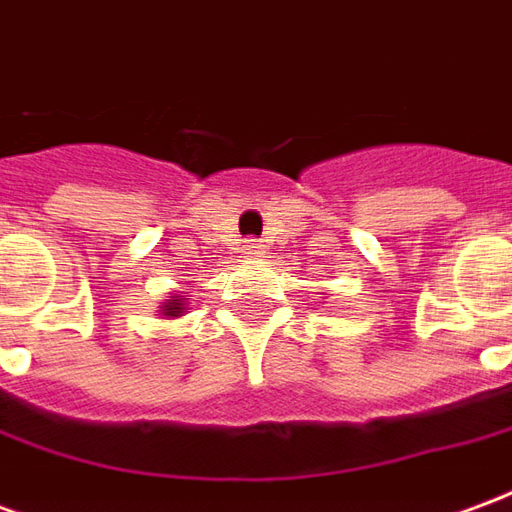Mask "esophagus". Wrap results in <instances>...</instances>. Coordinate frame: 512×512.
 Here are the masks:
<instances>
[{
  "label": "esophagus",
  "mask_w": 512,
  "mask_h": 512,
  "mask_svg": "<svg viewBox=\"0 0 512 512\" xmlns=\"http://www.w3.org/2000/svg\"><path fill=\"white\" fill-rule=\"evenodd\" d=\"M241 249H244L246 257H260V244H257V241H252V238H249V241H244V246H241Z\"/></svg>",
  "instance_id": "esophagus-1"
}]
</instances>
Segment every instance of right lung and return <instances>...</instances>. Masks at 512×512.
Wrapping results in <instances>:
<instances>
[{
  "label": "right lung",
  "mask_w": 512,
  "mask_h": 512,
  "mask_svg": "<svg viewBox=\"0 0 512 512\" xmlns=\"http://www.w3.org/2000/svg\"><path fill=\"white\" fill-rule=\"evenodd\" d=\"M180 312H183V299H178V296L167 299L161 307V315H167V318H178Z\"/></svg>",
  "instance_id": "add662e5"
}]
</instances>
